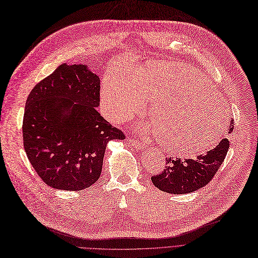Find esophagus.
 I'll use <instances>...</instances> for the list:
<instances>
[{"instance_id": "1", "label": "esophagus", "mask_w": 258, "mask_h": 258, "mask_svg": "<svg viewBox=\"0 0 258 258\" xmlns=\"http://www.w3.org/2000/svg\"><path fill=\"white\" fill-rule=\"evenodd\" d=\"M130 143L133 148H136V149H144L147 145H145V143L143 142H140L139 140H133V139H130Z\"/></svg>"}]
</instances>
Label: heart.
I'll return each instance as SVG.
<instances>
[{
  "instance_id": "heart-1",
  "label": "heart",
  "mask_w": 258,
  "mask_h": 258,
  "mask_svg": "<svg viewBox=\"0 0 258 258\" xmlns=\"http://www.w3.org/2000/svg\"><path fill=\"white\" fill-rule=\"evenodd\" d=\"M152 101L150 115L166 152L177 156L203 154L222 137L229 122L226 102L206 78L191 66L155 61L130 75L111 69L103 77L100 102L104 113L125 121Z\"/></svg>"
}]
</instances>
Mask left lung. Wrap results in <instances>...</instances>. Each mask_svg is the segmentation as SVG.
I'll return each instance as SVG.
<instances>
[{
	"instance_id": "8db88e82",
	"label": "left lung",
	"mask_w": 258,
	"mask_h": 258,
	"mask_svg": "<svg viewBox=\"0 0 258 258\" xmlns=\"http://www.w3.org/2000/svg\"><path fill=\"white\" fill-rule=\"evenodd\" d=\"M234 128L231 120L228 134ZM230 148L228 138H222L214 148L196 159H173L167 157L165 169L159 175L152 176L153 184L160 191L171 194L192 193L207 185L219 170Z\"/></svg>"
}]
</instances>
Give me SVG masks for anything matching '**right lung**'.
Here are the masks:
<instances>
[{"label":"right lung","mask_w":258,"mask_h":258,"mask_svg":"<svg viewBox=\"0 0 258 258\" xmlns=\"http://www.w3.org/2000/svg\"><path fill=\"white\" fill-rule=\"evenodd\" d=\"M100 79L83 64H61L30 92L23 118L28 159L42 180L81 191L101 175L106 144L125 135L97 111Z\"/></svg>","instance_id":"add662e5"}]
</instances>
